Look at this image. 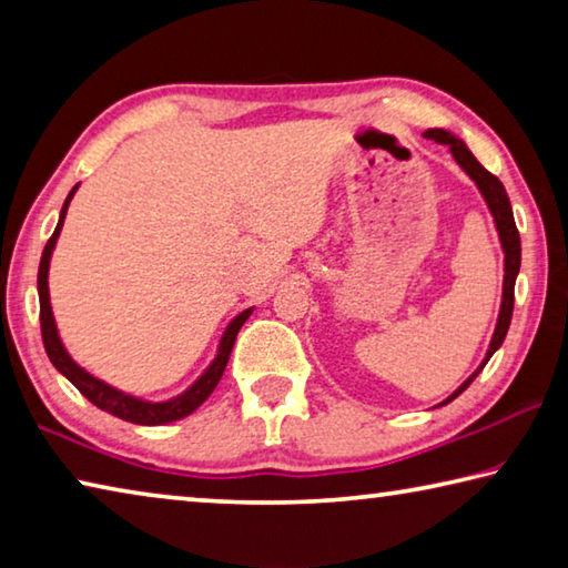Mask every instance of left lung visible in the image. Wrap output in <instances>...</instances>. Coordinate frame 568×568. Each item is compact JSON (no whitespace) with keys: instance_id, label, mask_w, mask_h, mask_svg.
Masks as SVG:
<instances>
[{"instance_id":"1","label":"left lung","mask_w":568,"mask_h":568,"mask_svg":"<svg viewBox=\"0 0 568 568\" xmlns=\"http://www.w3.org/2000/svg\"><path fill=\"white\" fill-rule=\"evenodd\" d=\"M428 140H436L440 145H448L450 148V155L456 158V162L460 168L468 172V178L476 182L478 190L484 192L488 207H491V213L496 217V227H498V235H501V245H504V253H506V275H504V301H501V313H498V323H496V331H494V338H491V348L486 353V361L496 353V348H501V343L508 333V325H511V315H514V285H516V275H518V267H521V237H518V230L514 223V210L511 203H508V195H506V187L501 185V180L496 175H491L480 162L470 155V150L460 142L454 134L446 132V130H428L426 132ZM484 365L470 376L464 386H460L454 396L448 400H454L456 396H460L474 378L478 376L480 371H484ZM446 400V403H448Z\"/></svg>"}]
</instances>
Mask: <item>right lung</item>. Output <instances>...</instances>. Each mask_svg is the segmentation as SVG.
Wrapping results in <instances>:
<instances>
[{
	"instance_id": "add662e5",
	"label": "right lung",
	"mask_w": 568,
	"mask_h": 568,
	"mask_svg": "<svg viewBox=\"0 0 568 568\" xmlns=\"http://www.w3.org/2000/svg\"><path fill=\"white\" fill-rule=\"evenodd\" d=\"M74 190L70 195H67L64 205H62V213H60V223H57L52 237L47 240V245L42 250V261H40V273H37V291H40V328H42V343H44V351L50 355V361L57 371L62 373V376L72 383V386L82 393L84 398L94 406L112 413V416H118L122 420H130V423H140V426H160V423H170V420H178V418H185L190 416L192 410H195L200 403H205V398L210 393L215 390V386L223 378L225 373V365L230 361V351H233L235 338H237V331L243 328V323L247 321L250 311L240 313L237 318L227 325V331L223 335V341H220V353L217 358L213 361V365L203 373V378H200L195 386L187 388L182 396L172 398V400H162V403H148V400H140V398H132V396H124V393L114 390L108 383L98 381L94 376H90L88 371H82L80 365H77L67 351L62 348L60 343V335H57L54 328V318H52V305H50V287H47V271H50V255L54 250L57 243V235H60L62 223H64V215H67V205H70V200L74 195Z\"/></svg>"
}]
</instances>
